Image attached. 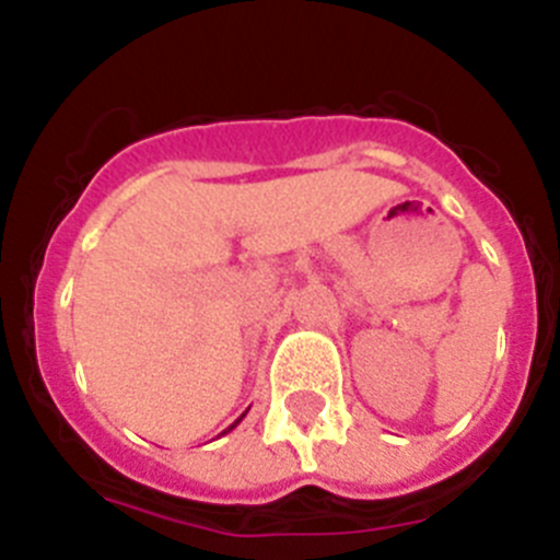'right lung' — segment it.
Returning <instances> with one entry per match:
<instances>
[{
    "label": "right lung",
    "instance_id": "1",
    "mask_svg": "<svg viewBox=\"0 0 560 560\" xmlns=\"http://www.w3.org/2000/svg\"><path fill=\"white\" fill-rule=\"evenodd\" d=\"M246 412H249V409H246ZM246 412H244V415H241V418H237V420H235V423H232V427H230V429H226V432H232V429H235V427H237V423H241V420H244V418H246ZM226 432H224V434H226Z\"/></svg>",
    "mask_w": 560,
    "mask_h": 560
}]
</instances>
